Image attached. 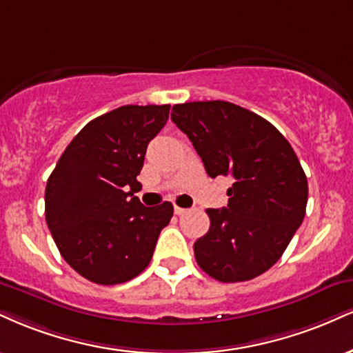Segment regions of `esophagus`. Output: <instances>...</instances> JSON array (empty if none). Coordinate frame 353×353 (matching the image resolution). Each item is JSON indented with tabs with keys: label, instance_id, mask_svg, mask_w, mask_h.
Listing matches in <instances>:
<instances>
[{
	"label": "esophagus",
	"instance_id": "obj_1",
	"mask_svg": "<svg viewBox=\"0 0 353 353\" xmlns=\"http://www.w3.org/2000/svg\"><path fill=\"white\" fill-rule=\"evenodd\" d=\"M174 212H176V215H184L185 212H188V209H182V207H174Z\"/></svg>",
	"mask_w": 353,
	"mask_h": 353
}]
</instances>
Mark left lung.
<instances>
[{
  "label": "left lung",
  "mask_w": 353,
  "mask_h": 353,
  "mask_svg": "<svg viewBox=\"0 0 353 353\" xmlns=\"http://www.w3.org/2000/svg\"><path fill=\"white\" fill-rule=\"evenodd\" d=\"M171 118L212 179L233 177L228 205L207 209L210 228L194 243L197 265L222 283L263 274L305 215L307 177L294 150L270 121L230 101L174 105Z\"/></svg>",
  "instance_id": "1"
}]
</instances>
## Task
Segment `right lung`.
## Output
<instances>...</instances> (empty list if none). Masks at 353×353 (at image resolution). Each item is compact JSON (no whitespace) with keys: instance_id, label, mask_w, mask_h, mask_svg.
<instances>
[{"instance_id":"right-lung-1","label":"right lung","mask_w":353,"mask_h":353,"mask_svg":"<svg viewBox=\"0 0 353 353\" xmlns=\"http://www.w3.org/2000/svg\"><path fill=\"white\" fill-rule=\"evenodd\" d=\"M171 105H125L101 114L72 139L46 188V222L62 258L97 284H120L150 265L174 207H144L148 144L163 130Z\"/></svg>"}]
</instances>
